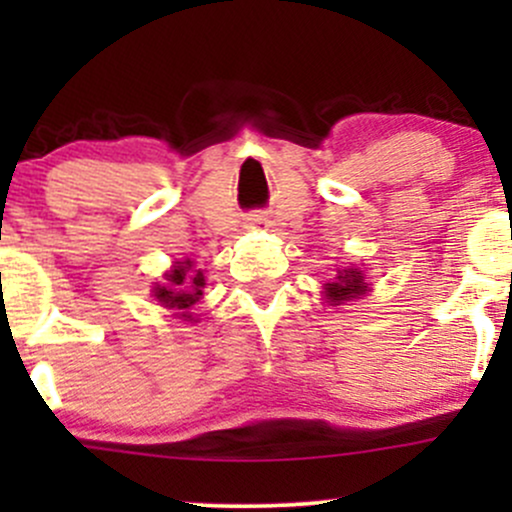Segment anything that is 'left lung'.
Here are the masks:
<instances>
[{"label":"left lung","instance_id":"8db88e82","mask_svg":"<svg viewBox=\"0 0 512 512\" xmlns=\"http://www.w3.org/2000/svg\"><path fill=\"white\" fill-rule=\"evenodd\" d=\"M368 291L366 281H363V274L358 269H342L337 276V281L327 284V298H330L332 305H339L344 301H351V298L363 296Z\"/></svg>","mask_w":512,"mask_h":512}]
</instances>
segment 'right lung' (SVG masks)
Here are the masks:
<instances>
[{
	"mask_svg": "<svg viewBox=\"0 0 512 512\" xmlns=\"http://www.w3.org/2000/svg\"><path fill=\"white\" fill-rule=\"evenodd\" d=\"M190 267H192L190 260L178 262V267L166 276V284L156 286L154 289L158 303L166 305V308L182 310V317H192L187 315V310L202 298V286H204L202 272L190 276Z\"/></svg>",
	"mask_w": 512,
	"mask_h": 512,
	"instance_id": "1",
	"label": "right lung"
}]
</instances>
